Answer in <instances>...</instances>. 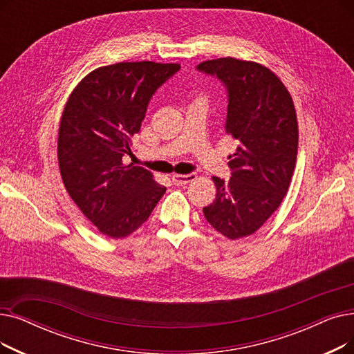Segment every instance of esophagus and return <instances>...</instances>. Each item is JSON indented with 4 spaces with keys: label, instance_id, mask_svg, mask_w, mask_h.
I'll list each match as a JSON object with an SVG mask.
<instances>
[{
    "label": "esophagus",
    "instance_id": "esophagus-1",
    "mask_svg": "<svg viewBox=\"0 0 354 354\" xmlns=\"http://www.w3.org/2000/svg\"><path fill=\"white\" fill-rule=\"evenodd\" d=\"M196 179L195 174H185V175H174L172 180L175 185H185V183H189Z\"/></svg>",
    "mask_w": 354,
    "mask_h": 354
}]
</instances>
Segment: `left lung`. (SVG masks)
Wrapping results in <instances>:
<instances>
[{
	"mask_svg": "<svg viewBox=\"0 0 354 354\" xmlns=\"http://www.w3.org/2000/svg\"><path fill=\"white\" fill-rule=\"evenodd\" d=\"M196 71L224 86V130L239 143L228 156L232 178H212L217 195L203 211L218 233L236 240L257 232L288 192L298 151L295 106L278 76L259 64L223 57Z\"/></svg>",
	"mask_w": 354,
	"mask_h": 354,
	"instance_id": "1",
	"label": "left lung"
}]
</instances>
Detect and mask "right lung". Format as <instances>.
Segmentation results:
<instances>
[{"instance_id":"obj_1","label":"right lung","mask_w":354,"mask_h":354,"mask_svg":"<svg viewBox=\"0 0 354 354\" xmlns=\"http://www.w3.org/2000/svg\"><path fill=\"white\" fill-rule=\"evenodd\" d=\"M178 64L120 62L98 68L73 89L59 127L60 175L73 203L100 232H136L166 188L142 166L122 163L155 92Z\"/></svg>"}]
</instances>
